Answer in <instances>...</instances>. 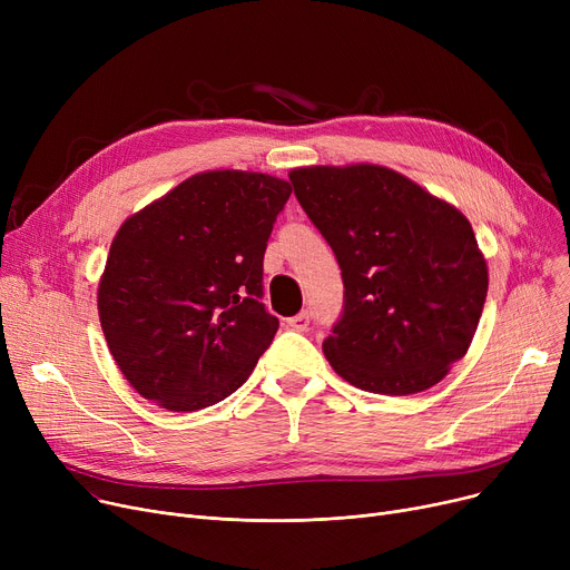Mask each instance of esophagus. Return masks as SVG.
Wrapping results in <instances>:
<instances>
[{
    "label": "esophagus",
    "instance_id": "1",
    "mask_svg": "<svg viewBox=\"0 0 570 570\" xmlns=\"http://www.w3.org/2000/svg\"><path fill=\"white\" fill-rule=\"evenodd\" d=\"M286 323H288V327H293V331H297V333H305V331H307V325H309V312L295 314V316H293V318H288Z\"/></svg>",
    "mask_w": 570,
    "mask_h": 570
}]
</instances>
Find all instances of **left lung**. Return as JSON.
<instances>
[{"mask_svg": "<svg viewBox=\"0 0 570 570\" xmlns=\"http://www.w3.org/2000/svg\"><path fill=\"white\" fill-rule=\"evenodd\" d=\"M333 247L344 312L323 353L367 393L413 395L464 357L488 295V263L469 219L406 175L376 166L288 173Z\"/></svg>", "mask_w": 570, "mask_h": 570, "instance_id": "8db88e82", "label": "left lung"}]
</instances>
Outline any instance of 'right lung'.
<instances>
[{"mask_svg":"<svg viewBox=\"0 0 570 570\" xmlns=\"http://www.w3.org/2000/svg\"><path fill=\"white\" fill-rule=\"evenodd\" d=\"M291 185L252 170H205L131 215L108 252L97 305L134 391L168 411L235 393L273 342L263 254Z\"/></svg>","mask_w":570,"mask_h":570,"instance_id":"right-lung-1","label":"right lung"}]
</instances>
